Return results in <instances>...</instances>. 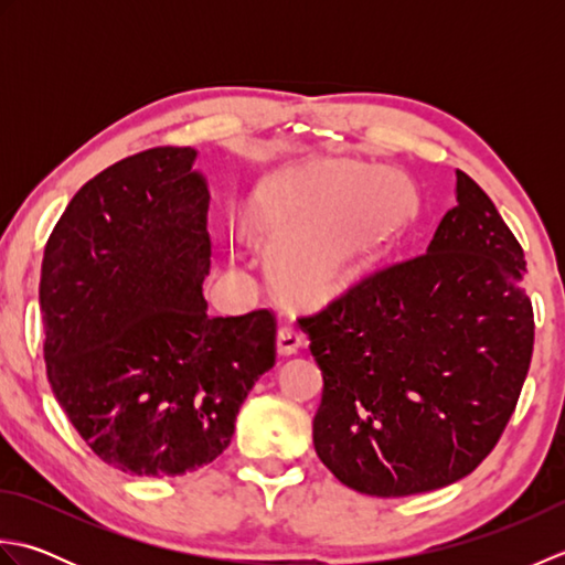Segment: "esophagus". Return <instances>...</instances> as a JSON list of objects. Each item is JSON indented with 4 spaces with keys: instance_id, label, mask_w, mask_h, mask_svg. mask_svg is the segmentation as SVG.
<instances>
[{
    "instance_id": "esophagus-1",
    "label": "esophagus",
    "mask_w": 565,
    "mask_h": 565,
    "mask_svg": "<svg viewBox=\"0 0 565 565\" xmlns=\"http://www.w3.org/2000/svg\"><path fill=\"white\" fill-rule=\"evenodd\" d=\"M303 347V334L298 332L291 326H284L279 332H276V352L281 356H291Z\"/></svg>"
}]
</instances>
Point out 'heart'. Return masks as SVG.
<instances>
[{
    "label": "heart",
    "mask_w": 565,
    "mask_h": 565,
    "mask_svg": "<svg viewBox=\"0 0 565 565\" xmlns=\"http://www.w3.org/2000/svg\"><path fill=\"white\" fill-rule=\"evenodd\" d=\"M417 191L401 170L308 162L252 186L247 223L264 245L276 291L326 303L354 284L413 218Z\"/></svg>",
    "instance_id": "b5f03b06"
}]
</instances>
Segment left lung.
I'll list each match as a JSON object with an SVG mask.
<instances>
[{"mask_svg":"<svg viewBox=\"0 0 565 565\" xmlns=\"http://www.w3.org/2000/svg\"><path fill=\"white\" fill-rule=\"evenodd\" d=\"M524 252L456 170V206L427 252L301 318L322 371L313 444L338 481L403 498L468 476L493 451L534 350Z\"/></svg>","mask_w":565,"mask_h":565,"instance_id":"left-lung-1","label":"left lung"}]
</instances>
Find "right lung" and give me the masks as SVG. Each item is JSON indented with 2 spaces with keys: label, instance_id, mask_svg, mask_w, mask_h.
I'll use <instances>...</instances> for the list:
<instances>
[{
  "label": "right lung",
  "instance_id": "add662e5",
  "mask_svg": "<svg viewBox=\"0 0 565 565\" xmlns=\"http://www.w3.org/2000/svg\"><path fill=\"white\" fill-rule=\"evenodd\" d=\"M196 158L152 148L106 167L43 252L47 381L89 449L130 476H182L221 456L276 356L269 310L209 316V184Z\"/></svg>",
  "mask_w": 565,
  "mask_h": 565
}]
</instances>
